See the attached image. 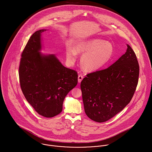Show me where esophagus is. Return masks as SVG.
Listing matches in <instances>:
<instances>
[{
	"instance_id": "34e87169",
	"label": "esophagus",
	"mask_w": 152,
	"mask_h": 152,
	"mask_svg": "<svg viewBox=\"0 0 152 152\" xmlns=\"http://www.w3.org/2000/svg\"><path fill=\"white\" fill-rule=\"evenodd\" d=\"M83 76L82 75H78V83H80L81 82V81L83 80Z\"/></svg>"
}]
</instances>
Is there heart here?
Masks as SVG:
<instances>
[{
  "mask_svg": "<svg viewBox=\"0 0 152 152\" xmlns=\"http://www.w3.org/2000/svg\"><path fill=\"white\" fill-rule=\"evenodd\" d=\"M78 54H83L80 59L83 69L93 72L104 68L111 59L113 47L109 43L99 39H92L76 44L74 48L68 46L66 49V58L69 63L73 64Z\"/></svg>",
  "mask_w": 152,
  "mask_h": 152,
  "instance_id": "1",
  "label": "heart"
}]
</instances>
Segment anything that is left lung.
Listing matches in <instances>:
<instances>
[{
    "label": "left lung",
    "mask_w": 152,
    "mask_h": 152,
    "mask_svg": "<svg viewBox=\"0 0 152 152\" xmlns=\"http://www.w3.org/2000/svg\"><path fill=\"white\" fill-rule=\"evenodd\" d=\"M126 52L108 68L87 74L81 83L85 112L104 122L122 110L136 91L139 75L136 56L127 44Z\"/></svg>",
    "instance_id": "1"
}]
</instances>
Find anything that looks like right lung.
<instances>
[{
	"mask_svg": "<svg viewBox=\"0 0 152 152\" xmlns=\"http://www.w3.org/2000/svg\"><path fill=\"white\" fill-rule=\"evenodd\" d=\"M46 30L36 31L29 39L22 52L19 75L27 102L39 115L52 118L61 112L66 95L78 83V74L54 54L40 53L41 34Z\"/></svg>",
	"mask_w": 152,
	"mask_h": 152,
	"instance_id": "1",
	"label": "right lung"
}]
</instances>
